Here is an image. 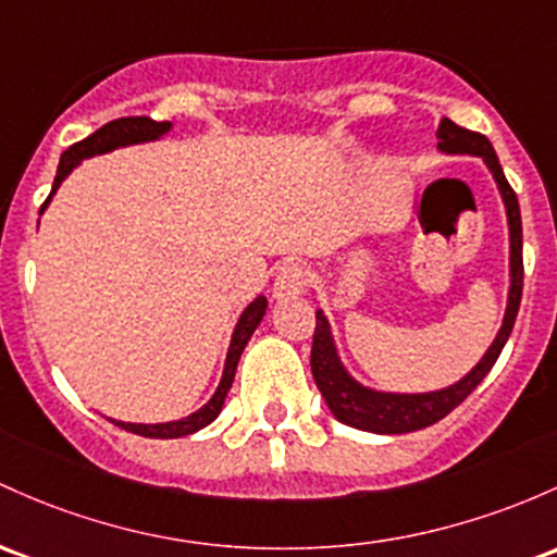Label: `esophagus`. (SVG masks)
<instances>
[{"label": "esophagus", "instance_id": "esophagus-1", "mask_svg": "<svg viewBox=\"0 0 557 557\" xmlns=\"http://www.w3.org/2000/svg\"><path fill=\"white\" fill-rule=\"evenodd\" d=\"M307 290V269H304L298 261H288V264L280 267L277 277H274L272 296L277 301H285V298H296Z\"/></svg>", "mask_w": 557, "mask_h": 557}]
</instances>
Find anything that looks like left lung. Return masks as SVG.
I'll list each match as a JSON object with an SVG mask.
<instances>
[{
    "label": "left lung",
    "instance_id": "1",
    "mask_svg": "<svg viewBox=\"0 0 557 557\" xmlns=\"http://www.w3.org/2000/svg\"><path fill=\"white\" fill-rule=\"evenodd\" d=\"M438 150L444 152H460V156H481L488 171L497 180L499 193H503L507 224H510V296H507V311L503 327H499L497 338L488 346L479 364L468 372L462 381L455 386L431 391V394H383V391L364 388L362 383L354 381L348 375L344 364H341L338 351H335L333 335L322 311H317V327L314 341H311V375H314L317 388L325 396L330 412L341 423L359 428V431L370 433H409L420 431L438 423L442 418L455 409L457 405L468 399L470 391L479 386L486 377V372L494 368L497 357L510 338L512 325H516L518 307H521L523 293V230H521V209H518V198L512 193L510 182L505 180V171L499 166V158L494 152L492 143L479 132H470L457 126L455 121L442 119L438 124Z\"/></svg>",
    "mask_w": 557,
    "mask_h": 557
}]
</instances>
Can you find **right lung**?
I'll list each match as a JSON object with an SVG mask.
<instances>
[{"mask_svg": "<svg viewBox=\"0 0 557 557\" xmlns=\"http://www.w3.org/2000/svg\"><path fill=\"white\" fill-rule=\"evenodd\" d=\"M171 129L169 121H152V119H145V115H132V119H115L110 121V124L100 126L95 134H89L87 139H82V143L71 145L69 150L60 156V166H58V176H54V185H52V193L50 198L41 203V211L47 209V203L52 200V195L58 193L60 182L65 180V176L71 174L73 166H78V161L82 158H91V156H100V152H110L115 148H124V145H137V143H150V139H158L161 134H166ZM267 311V298L259 296L253 304H248V309L243 311L240 320H237L235 325V333H232V341H230V351H227V362H224V375H222V383H219L216 394L211 396L209 405H203L198 409V412L187 414V418L182 420H171V423H156V425H145V423H121V420H113L115 425L124 428V431L129 433H137V436H148V438H180V436H189V433L200 431V428H206L211 423V420H216V414L222 412L224 407V396H227V391L232 386V381H235V370H237V362H240V354L246 344L250 341V335H253V330L259 327L261 317H264Z\"/></svg>", "mask_w": 557, "mask_h": 557, "instance_id": "obj_1", "label": "right lung"}]
</instances>
